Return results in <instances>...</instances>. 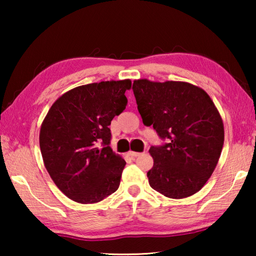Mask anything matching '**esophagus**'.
Returning a JSON list of instances; mask_svg holds the SVG:
<instances>
[{"instance_id": "1", "label": "esophagus", "mask_w": 256, "mask_h": 256, "mask_svg": "<svg viewBox=\"0 0 256 256\" xmlns=\"http://www.w3.org/2000/svg\"><path fill=\"white\" fill-rule=\"evenodd\" d=\"M141 154L140 152H134V151H128V156L130 157H138Z\"/></svg>"}]
</instances>
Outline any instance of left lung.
<instances>
[{
    "label": "left lung",
    "mask_w": 256,
    "mask_h": 256,
    "mask_svg": "<svg viewBox=\"0 0 256 256\" xmlns=\"http://www.w3.org/2000/svg\"><path fill=\"white\" fill-rule=\"evenodd\" d=\"M132 89L142 122L167 141L149 150L150 186L170 198L193 196L210 178L224 146V123L214 102L188 82L140 79Z\"/></svg>",
    "instance_id": "obj_1"
}]
</instances>
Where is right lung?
<instances>
[{"mask_svg": "<svg viewBox=\"0 0 256 256\" xmlns=\"http://www.w3.org/2000/svg\"><path fill=\"white\" fill-rule=\"evenodd\" d=\"M130 88L128 79L76 86L47 112L40 133L42 160L50 178L71 200L96 203L118 188L126 162L112 152L108 126L126 107Z\"/></svg>", "mask_w": 256, "mask_h": 256, "instance_id": "1", "label": "right lung"}]
</instances>
